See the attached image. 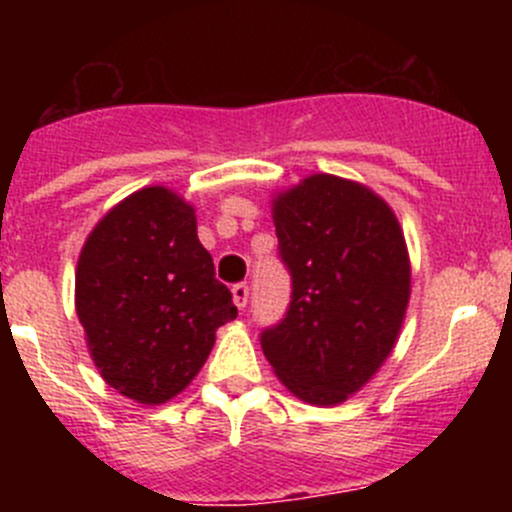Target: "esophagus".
Wrapping results in <instances>:
<instances>
[{"label":"esophagus","mask_w":512,"mask_h":512,"mask_svg":"<svg viewBox=\"0 0 512 512\" xmlns=\"http://www.w3.org/2000/svg\"><path fill=\"white\" fill-rule=\"evenodd\" d=\"M247 299H250V287H247L245 282H240V285L232 287V302H235L237 309H245Z\"/></svg>","instance_id":"esophagus-1"}]
</instances>
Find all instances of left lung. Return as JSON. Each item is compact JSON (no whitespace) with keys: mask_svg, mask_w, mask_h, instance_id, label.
<instances>
[{"mask_svg":"<svg viewBox=\"0 0 512 512\" xmlns=\"http://www.w3.org/2000/svg\"><path fill=\"white\" fill-rule=\"evenodd\" d=\"M292 302L262 352L297 399L337 406L381 369L411 297L404 230L356 180L314 173L272 198Z\"/></svg>","mask_w":512,"mask_h":512,"instance_id":"obj_1","label":"left lung"}]
</instances>
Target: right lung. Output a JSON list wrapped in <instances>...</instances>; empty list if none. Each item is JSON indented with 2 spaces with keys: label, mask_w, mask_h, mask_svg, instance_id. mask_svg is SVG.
Instances as JSON below:
<instances>
[{
  "label": "right lung",
  "mask_w": 512,
  "mask_h": 512,
  "mask_svg": "<svg viewBox=\"0 0 512 512\" xmlns=\"http://www.w3.org/2000/svg\"><path fill=\"white\" fill-rule=\"evenodd\" d=\"M76 314L101 379L126 399L158 406L198 376L237 307L215 280L193 205L151 185L113 205L86 237Z\"/></svg>",
  "instance_id": "obj_1"
}]
</instances>
